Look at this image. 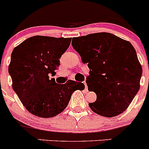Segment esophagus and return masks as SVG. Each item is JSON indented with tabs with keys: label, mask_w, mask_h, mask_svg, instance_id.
Wrapping results in <instances>:
<instances>
[{
	"label": "esophagus",
	"mask_w": 149,
	"mask_h": 149,
	"mask_svg": "<svg viewBox=\"0 0 149 149\" xmlns=\"http://www.w3.org/2000/svg\"><path fill=\"white\" fill-rule=\"evenodd\" d=\"M84 85H85L86 91H88V87H87V85H86V81H84Z\"/></svg>",
	"instance_id": "obj_1"
}]
</instances>
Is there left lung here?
<instances>
[{"mask_svg":"<svg viewBox=\"0 0 149 149\" xmlns=\"http://www.w3.org/2000/svg\"><path fill=\"white\" fill-rule=\"evenodd\" d=\"M73 39L72 46L90 69L88 89L97 94L88 106L107 118L121 114L140 88L142 67L136 49L130 42L107 32Z\"/></svg>","mask_w":149,"mask_h":149,"instance_id":"8db88e82","label":"left lung"}]
</instances>
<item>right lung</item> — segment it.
Listing matches in <instances>:
<instances>
[{
	"instance_id": "obj_1",
	"label": "right lung",
	"mask_w": 149,
	"mask_h": 149,
	"mask_svg": "<svg viewBox=\"0 0 149 149\" xmlns=\"http://www.w3.org/2000/svg\"><path fill=\"white\" fill-rule=\"evenodd\" d=\"M71 38L34 36L16 46L11 53L8 73L12 88L30 113L48 118L62 112L74 91L83 90L81 82L68 80L55 83L49 74H55L60 58L67 50Z\"/></svg>"
}]
</instances>
